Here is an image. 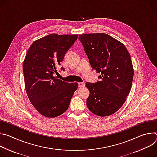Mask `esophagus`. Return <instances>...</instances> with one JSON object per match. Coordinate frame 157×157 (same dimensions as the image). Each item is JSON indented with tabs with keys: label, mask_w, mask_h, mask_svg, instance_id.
I'll list each match as a JSON object with an SVG mask.
<instances>
[{
	"label": "esophagus",
	"mask_w": 157,
	"mask_h": 157,
	"mask_svg": "<svg viewBox=\"0 0 157 157\" xmlns=\"http://www.w3.org/2000/svg\"><path fill=\"white\" fill-rule=\"evenodd\" d=\"M78 86H79V87H84L85 86V83L84 82H79Z\"/></svg>",
	"instance_id": "esophagus-1"
}]
</instances>
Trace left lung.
<instances>
[{
    "instance_id": "8db88e82",
    "label": "left lung",
    "mask_w": 157,
    "mask_h": 157,
    "mask_svg": "<svg viewBox=\"0 0 157 157\" xmlns=\"http://www.w3.org/2000/svg\"><path fill=\"white\" fill-rule=\"evenodd\" d=\"M91 67L101 73L96 83L86 82L90 94L86 105L91 113L105 117L114 114L126 101L132 87L133 68L124 44L103 33L80 35Z\"/></svg>"
}]
</instances>
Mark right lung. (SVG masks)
<instances>
[{
    "mask_svg": "<svg viewBox=\"0 0 157 157\" xmlns=\"http://www.w3.org/2000/svg\"><path fill=\"white\" fill-rule=\"evenodd\" d=\"M78 36L52 33L35 40L27 52L23 63L25 91L33 106L44 117L55 118L66 112L78 87L77 82L54 76Z\"/></svg>",
    "mask_w": 157,
    "mask_h": 157,
    "instance_id": "1",
    "label": "right lung"
}]
</instances>
